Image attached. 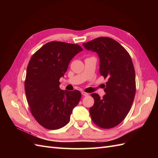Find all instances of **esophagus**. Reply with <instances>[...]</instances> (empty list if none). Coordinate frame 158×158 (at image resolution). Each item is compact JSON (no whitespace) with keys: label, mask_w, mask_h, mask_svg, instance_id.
Instances as JSON below:
<instances>
[{"label":"esophagus","mask_w":158,"mask_h":158,"mask_svg":"<svg viewBox=\"0 0 158 158\" xmlns=\"http://www.w3.org/2000/svg\"><path fill=\"white\" fill-rule=\"evenodd\" d=\"M82 94L84 95V96H88V95H89V94L85 92H82Z\"/></svg>","instance_id":"obj_1"}]
</instances>
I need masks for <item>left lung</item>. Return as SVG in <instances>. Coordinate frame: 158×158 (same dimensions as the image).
<instances>
[{"label":"left lung","mask_w":158,"mask_h":158,"mask_svg":"<svg viewBox=\"0 0 158 158\" xmlns=\"http://www.w3.org/2000/svg\"><path fill=\"white\" fill-rule=\"evenodd\" d=\"M83 46L97 52L99 73L107 79L105 94L92 95L94 106L89 109L92 121L102 128L120 124L131 108L136 93L135 70L130 55L117 41L107 37L95 38Z\"/></svg>","instance_id":"1"}]
</instances>
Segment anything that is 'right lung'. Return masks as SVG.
<instances>
[{"instance_id":"1","label":"right lung","mask_w":158,"mask_h":158,"mask_svg":"<svg viewBox=\"0 0 158 158\" xmlns=\"http://www.w3.org/2000/svg\"><path fill=\"white\" fill-rule=\"evenodd\" d=\"M83 49L77 44L51 41L33 55L28 63L25 92L30 111L37 123L56 130L67 125L81 98L78 90H62L64 76L72 59Z\"/></svg>"}]
</instances>
